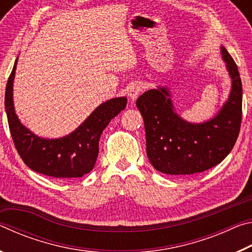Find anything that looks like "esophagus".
Returning <instances> with one entry per match:
<instances>
[{"instance_id": "34e87169", "label": "esophagus", "mask_w": 252, "mask_h": 252, "mask_svg": "<svg viewBox=\"0 0 252 252\" xmlns=\"http://www.w3.org/2000/svg\"><path fill=\"white\" fill-rule=\"evenodd\" d=\"M141 91H142V88L140 87V85H138V84L132 85V87L130 88V90H129V97H130V100H131L132 102H134V101L139 97V95H140V93H141Z\"/></svg>"}]
</instances>
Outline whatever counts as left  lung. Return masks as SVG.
I'll return each instance as SVG.
<instances>
[{"label":"left lung","instance_id":"obj_1","mask_svg":"<svg viewBox=\"0 0 252 252\" xmlns=\"http://www.w3.org/2000/svg\"><path fill=\"white\" fill-rule=\"evenodd\" d=\"M220 52L231 89L227 101L209 120L193 123L179 116L169 87L159 85L136 100L144 120L147 156L158 171L172 176L203 172L232 150L241 125L242 85L231 55L222 45Z\"/></svg>","mask_w":252,"mask_h":252}]
</instances>
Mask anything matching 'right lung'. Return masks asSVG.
I'll list each match as a JSON object with an SVG mask.
<instances>
[{"label":"right lung","instance_id":"right-lung-1","mask_svg":"<svg viewBox=\"0 0 252 252\" xmlns=\"http://www.w3.org/2000/svg\"><path fill=\"white\" fill-rule=\"evenodd\" d=\"M18 59L7 80L5 111L16 150L33 171L58 179L81 178L94 168L102 132L126 106V97H113L92 111L71 133L61 138H42L28 129L15 113L13 82Z\"/></svg>","mask_w":252,"mask_h":252}]
</instances>
